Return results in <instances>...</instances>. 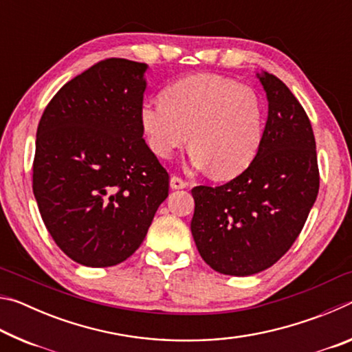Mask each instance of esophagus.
<instances>
[{"mask_svg":"<svg viewBox=\"0 0 352 352\" xmlns=\"http://www.w3.org/2000/svg\"><path fill=\"white\" fill-rule=\"evenodd\" d=\"M186 186H188V183L184 182L183 178L177 177V175L170 177V188H172V189H184Z\"/></svg>","mask_w":352,"mask_h":352,"instance_id":"1","label":"esophagus"}]
</instances>
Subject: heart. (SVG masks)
Listing matches in <instances>:
<instances>
[{
    "label": "heart",
    "instance_id": "1",
    "mask_svg": "<svg viewBox=\"0 0 352 352\" xmlns=\"http://www.w3.org/2000/svg\"><path fill=\"white\" fill-rule=\"evenodd\" d=\"M148 147L162 160L189 144V160L217 178L242 174L264 140V102L252 87L230 77L200 73L169 85L163 99L140 110Z\"/></svg>",
    "mask_w": 352,
    "mask_h": 352
}]
</instances>
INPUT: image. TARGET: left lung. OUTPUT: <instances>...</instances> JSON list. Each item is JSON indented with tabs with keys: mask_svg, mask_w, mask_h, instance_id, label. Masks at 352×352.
I'll list each match as a JSON object with an SVG mask.
<instances>
[{
	"mask_svg": "<svg viewBox=\"0 0 352 352\" xmlns=\"http://www.w3.org/2000/svg\"><path fill=\"white\" fill-rule=\"evenodd\" d=\"M269 100L253 163L222 186H195L190 231L212 270L248 276L289 252L317 200L320 174L311 121L283 80L262 71Z\"/></svg>",
	"mask_w": 352,
	"mask_h": 352,
	"instance_id": "obj_1",
	"label": "left lung"
}]
</instances>
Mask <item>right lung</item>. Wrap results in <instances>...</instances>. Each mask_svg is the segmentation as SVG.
Wrapping results in <instances>:
<instances>
[{
    "label": "right lung",
    "instance_id": "1",
    "mask_svg": "<svg viewBox=\"0 0 352 352\" xmlns=\"http://www.w3.org/2000/svg\"><path fill=\"white\" fill-rule=\"evenodd\" d=\"M146 71L127 58L93 65L65 83L38 122L34 195L52 239L77 264L130 258L169 194V174L142 138Z\"/></svg>",
    "mask_w": 352,
    "mask_h": 352
}]
</instances>
